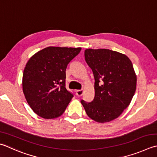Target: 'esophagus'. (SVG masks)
Here are the masks:
<instances>
[{
	"label": "esophagus",
	"instance_id": "esophagus-1",
	"mask_svg": "<svg viewBox=\"0 0 157 157\" xmlns=\"http://www.w3.org/2000/svg\"><path fill=\"white\" fill-rule=\"evenodd\" d=\"M83 93H84V91L83 90H77L75 91V94L78 97H81L82 95L83 94Z\"/></svg>",
	"mask_w": 157,
	"mask_h": 157
}]
</instances>
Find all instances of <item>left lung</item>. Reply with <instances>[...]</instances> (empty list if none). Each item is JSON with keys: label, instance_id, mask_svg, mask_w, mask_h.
Returning a JSON list of instances; mask_svg holds the SVG:
<instances>
[{"label": "left lung", "instance_id": "1", "mask_svg": "<svg viewBox=\"0 0 157 157\" xmlns=\"http://www.w3.org/2000/svg\"><path fill=\"white\" fill-rule=\"evenodd\" d=\"M85 60L94 78V98L81 101L89 118L101 123L117 118L129 105L137 76L129 58L108 49H86Z\"/></svg>", "mask_w": 157, "mask_h": 157}]
</instances>
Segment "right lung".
Here are the masks:
<instances>
[{
	"mask_svg": "<svg viewBox=\"0 0 157 157\" xmlns=\"http://www.w3.org/2000/svg\"><path fill=\"white\" fill-rule=\"evenodd\" d=\"M81 48L48 47L30 57L24 70L23 93L28 103L45 119L59 117L73 95L65 87L66 69Z\"/></svg>",
	"mask_w": 157,
	"mask_h": 157,
	"instance_id": "obj_1",
	"label": "right lung"
}]
</instances>
